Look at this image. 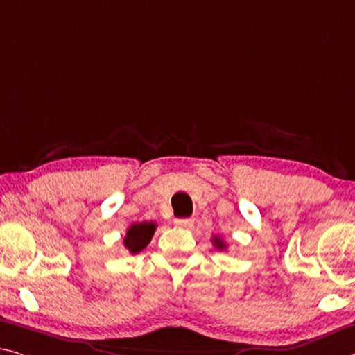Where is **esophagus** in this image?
<instances>
[{
    "label": "esophagus",
    "mask_w": 355,
    "mask_h": 355,
    "mask_svg": "<svg viewBox=\"0 0 355 355\" xmlns=\"http://www.w3.org/2000/svg\"><path fill=\"white\" fill-rule=\"evenodd\" d=\"M173 223H175V226H178V227H193L194 219L193 218H177Z\"/></svg>",
    "instance_id": "1"
}]
</instances>
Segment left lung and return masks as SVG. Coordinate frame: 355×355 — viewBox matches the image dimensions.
Masks as SVG:
<instances>
[{
    "instance_id": "1",
    "label": "left lung",
    "mask_w": 355,
    "mask_h": 355,
    "mask_svg": "<svg viewBox=\"0 0 355 355\" xmlns=\"http://www.w3.org/2000/svg\"><path fill=\"white\" fill-rule=\"evenodd\" d=\"M213 243H215V246H216L218 250H226V243H224V241L219 239V237L213 239Z\"/></svg>"
}]
</instances>
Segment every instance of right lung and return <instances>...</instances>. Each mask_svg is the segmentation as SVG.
Segmentation results:
<instances>
[{
    "instance_id": "add662e5",
    "label": "right lung",
    "mask_w": 355,
    "mask_h": 355,
    "mask_svg": "<svg viewBox=\"0 0 355 355\" xmlns=\"http://www.w3.org/2000/svg\"><path fill=\"white\" fill-rule=\"evenodd\" d=\"M155 230H156V223L153 221L132 224V226L128 229L125 240H123L125 248L131 252V254H137V252L142 251L145 246L150 243Z\"/></svg>"
}]
</instances>
